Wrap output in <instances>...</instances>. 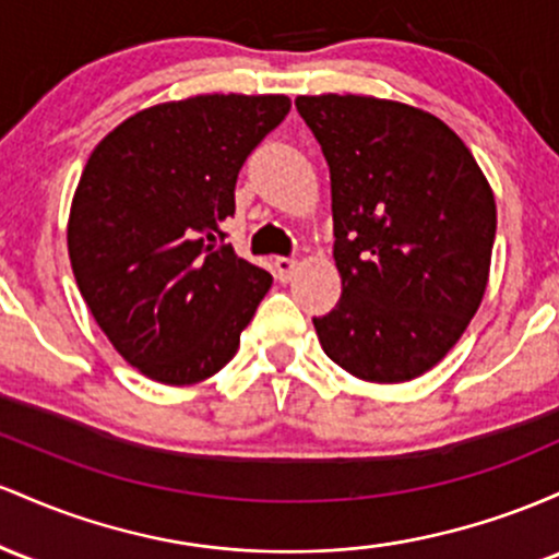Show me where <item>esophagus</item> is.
<instances>
[{
  "label": "esophagus",
  "mask_w": 559,
  "mask_h": 559,
  "mask_svg": "<svg viewBox=\"0 0 559 559\" xmlns=\"http://www.w3.org/2000/svg\"><path fill=\"white\" fill-rule=\"evenodd\" d=\"M296 266H298L296 259H287V255H280V259H274V277H277L280 282L293 280V274H296Z\"/></svg>",
  "instance_id": "34e87169"
}]
</instances>
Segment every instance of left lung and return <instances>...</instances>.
<instances>
[{
	"label": "left lung",
	"instance_id": "obj_1",
	"mask_svg": "<svg viewBox=\"0 0 559 559\" xmlns=\"http://www.w3.org/2000/svg\"><path fill=\"white\" fill-rule=\"evenodd\" d=\"M330 166L343 296L313 317L337 367L369 382L436 367L478 311L497 203L465 142L441 118L359 94L298 97Z\"/></svg>",
	"mask_w": 559,
	"mask_h": 559
}]
</instances>
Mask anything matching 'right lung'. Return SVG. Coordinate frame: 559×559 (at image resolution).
<instances>
[{
	"instance_id": "add662e5",
	"label": "right lung",
	"mask_w": 559,
	"mask_h": 559,
	"mask_svg": "<svg viewBox=\"0 0 559 559\" xmlns=\"http://www.w3.org/2000/svg\"><path fill=\"white\" fill-rule=\"evenodd\" d=\"M290 112L285 94H200L127 118L94 147L68 218L73 277L112 348L192 385L240 346L272 274L224 246L242 163Z\"/></svg>"
}]
</instances>
